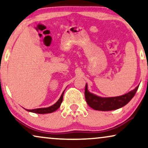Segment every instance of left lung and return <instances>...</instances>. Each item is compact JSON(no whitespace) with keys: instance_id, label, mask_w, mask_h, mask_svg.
Returning <instances> with one entry per match:
<instances>
[{"instance_id":"8db88e82","label":"left lung","mask_w":148,"mask_h":148,"mask_svg":"<svg viewBox=\"0 0 148 148\" xmlns=\"http://www.w3.org/2000/svg\"><path fill=\"white\" fill-rule=\"evenodd\" d=\"M139 86L131 92L120 96L116 97H100L96 94L89 92L88 84H86L85 88V98L86 102L91 108L96 110L109 111L114 110L122 108L130 102V100L134 97Z\"/></svg>"}]
</instances>
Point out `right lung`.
<instances>
[{
  "instance_id": "1",
  "label": "right lung",
  "mask_w": 148,
  "mask_h": 148,
  "mask_svg": "<svg viewBox=\"0 0 148 148\" xmlns=\"http://www.w3.org/2000/svg\"><path fill=\"white\" fill-rule=\"evenodd\" d=\"M64 92H62L61 96H60V98L58 99V100L55 103V104L52 105V106L47 107V108H36V109H32V110L25 109V110L28 111V112L37 113V114H48V113H52L54 112V111L57 110V109L60 106V104H61L62 100H63V94H64Z\"/></svg>"
}]
</instances>
